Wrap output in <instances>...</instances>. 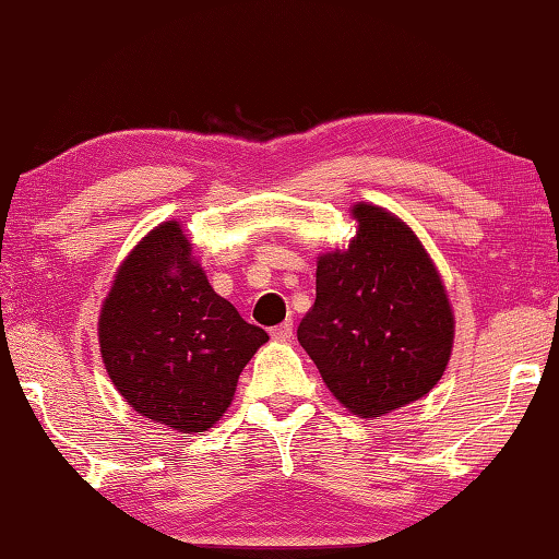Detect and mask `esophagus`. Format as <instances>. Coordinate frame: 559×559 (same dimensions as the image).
Wrapping results in <instances>:
<instances>
[{
    "instance_id": "1",
    "label": "esophagus",
    "mask_w": 559,
    "mask_h": 559,
    "mask_svg": "<svg viewBox=\"0 0 559 559\" xmlns=\"http://www.w3.org/2000/svg\"><path fill=\"white\" fill-rule=\"evenodd\" d=\"M271 337L278 340V343H286V340L293 337V323L286 320V323H281L276 328H271Z\"/></svg>"
}]
</instances>
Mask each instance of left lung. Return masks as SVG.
<instances>
[{"label":"left lung","instance_id":"obj_1","mask_svg":"<svg viewBox=\"0 0 559 559\" xmlns=\"http://www.w3.org/2000/svg\"><path fill=\"white\" fill-rule=\"evenodd\" d=\"M357 236L318 259L298 343L349 412L372 419L421 400L447 370L453 313L421 241L382 206H353Z\"/></svg>","mask_w":559,"mask_h":559}]
</instances>
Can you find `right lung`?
<instances>
[{"label": "right lung", "instance_id": "right-lung-1", "mask_svg": "<svg viewBox=\"0 0 559 559\" xmlns=\"http://www.w3.org/2000/svg\"><path fill=\"white\" fill-rule=\"evenodd\" d=\"M98 340L122 400L140 416L192 433L222 419L241 370L269 335L216 296L182 226L165 222L118 269Z\"/></svg>", "mask_w": 559, "mask_h": 559}]
</instances>
